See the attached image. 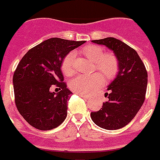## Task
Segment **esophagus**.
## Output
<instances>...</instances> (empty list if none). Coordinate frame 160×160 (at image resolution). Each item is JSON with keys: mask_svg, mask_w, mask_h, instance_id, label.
Wrapping results in <instances>:
<instances>
[{"mask_svg": "<svg viewBox=\"0 0 160 160\" xmlns=\"http://www.w3.org/2000/svg\"><path fill=\"white\" fill-rule=\"evenodd\" d=\"M78 95H80V97H82L84 98V99H88V96L87 95H83V94H79V93H76Z\"/></svg>", "mask_w": 160, "mask_h": 160, "instance_id": "esophagus-1", "label": "esophagus"}]
</instances>
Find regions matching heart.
<instances>
[{
	"instance_id": "b5f03b06",
	"label": "heart",
	"mask_w": 160,
	"mask_h": 160,
	"mask_svg": "<svg viewBox=\"0 0 160 160\" xmlns=\"http://www.w3.org/2000/svg\"><path fill=\"white\" fill-rule=\"evenodd\" d=\"M82 52L86 57L95 62V70H98L102 73L105 79L110 80L116 76L119 70V62L118 57L114 53L109 52L104 54V48L97 45L85 46ZM74 58V52H70L63 59L61 70L66 76H71L75 73ZM103 80V76L99 73L79 75L70 81V86L74 92L89 95L102 85Z\"/></svg>"
}]
</instances>
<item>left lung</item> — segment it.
<instances>
[{"label": "left lung", "instance_id": "obj_1", "mask_svg": "<svg viewBox=\"0 0 160 160\" xmlns=\"http://www.w3.org/2000/svg\"><path fill=\"white\" fill-rule=\"evenodd\" d=\"M114 51L119 59V70L107 90L109 100L102 108L91 112L93 122L105 129H118L129 124L145 100L148 74L138 53L130 46L114 37L95 40Z\"/></svg>", "mask_w": 160, "mask_h": 160}]
</instances>
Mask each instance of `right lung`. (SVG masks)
Instances as JSON below:
<instances>
[{
  "instance_id": "right-lung-1",
  "label": "right lung",
  "mask_w": 160,
  "mask_h": 160,
  "mask_svg": "<svg viewBox=\"0 0 160 160\" xmlns=\"http://www.w3.org/2000/svg\"><path fill=\"white\" fill-rule=\"evenodd\" d=\"M85 42L48 39L29 50L19 62L13 75L15 102L19 113L34 128L55 129L67 116V101L72 92L63 82L61 63L70 51ZM52 86L60 91L51 92Z\"/></svg>"
}]
</instances>
